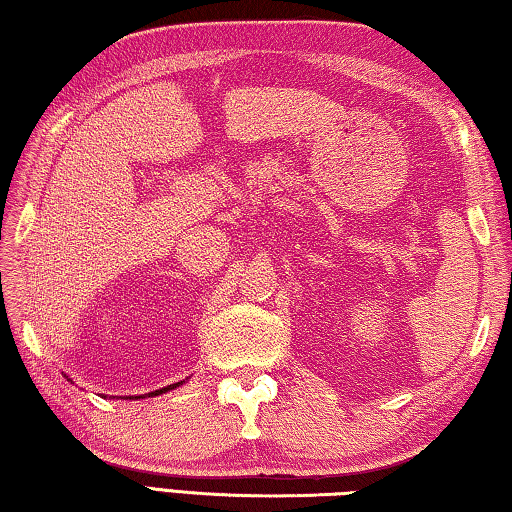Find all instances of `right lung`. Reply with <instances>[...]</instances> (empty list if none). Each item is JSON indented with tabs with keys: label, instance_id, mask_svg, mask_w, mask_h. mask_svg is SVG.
I'll return each mask as SVG.
<instances>
[{
	"label": "right lung",
	"instance_id": "right-lung-1",
	"mask_svg": "<svg viewBox=\"0 0 512 512\" xmlns=\"http://www.w3.org/2000/svg\"><path fill=\"white\" fill-rule=\"evenodd\" d=\"M178 385V383H176ZM176 385H169V388H162V390H156V392H151L153 397H156V394H162V392H167V390H171V388H176Z\"/></svg>",
	"mask_w": 512,
	"mask_h": 512
}]
</instances>
